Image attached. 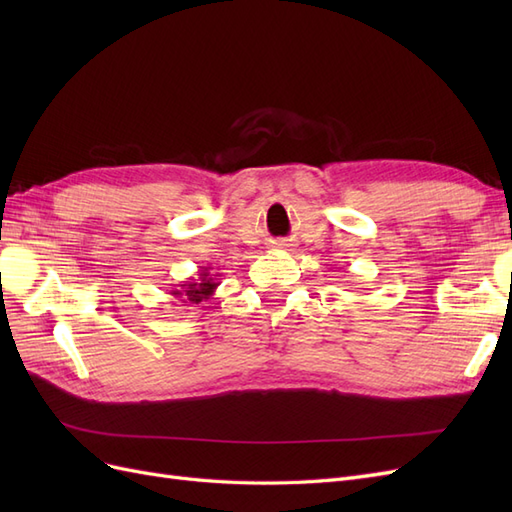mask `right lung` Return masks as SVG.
<instances>
[{"mask_svg":"<svg viewBox=\"0 0 512 512\" xmlns=\"http://www.w3.org/2000/svg\"><path fill=\"white\" fill-rule=\"evenodd\" d=\"M220 286V282L215 280V275H211V267H200L196 280H188L179 284V290H170L175 299H179L183 305H198L207 299H211L215 294V288Z\"/></svg>","mask_w":512,"mask_h":512,"instance_id":"1","label":"right lung"}]
</instances>
